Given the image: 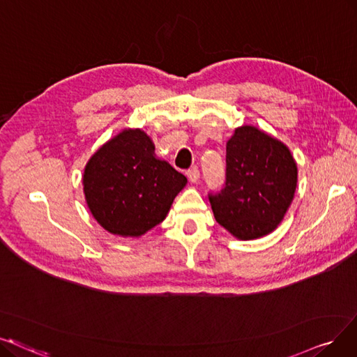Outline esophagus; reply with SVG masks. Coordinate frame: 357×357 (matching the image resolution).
<instances>
[{
	"label": "esophagus",
	"instance_id": "esophagus-1",
	"mask_svg": "<svg viewBox=\"0 0 357 357\" xmlns=\"http://www.w3.org/2000/svg\"><path fill=\"white\" fill-rule=\"evenodd\" d=\"M188 177L192 183H196L199 180V177H201V174H199V169L197 167H192L189 171H188Z\"/></svg>",
	"mask_w": 357,
	"mask_h": 357
}]
</instances>
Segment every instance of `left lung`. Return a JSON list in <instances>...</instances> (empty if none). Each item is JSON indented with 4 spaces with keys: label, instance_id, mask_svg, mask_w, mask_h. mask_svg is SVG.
Masks as SVG:
<instances>
[{
    "label": "left lung",
    "instance_id": "obj_1",
    "mask_svg": "<svg viewBox=\"0 0 357 357\" xmlns=\"http://www.w3.org/2000/svg\"><path fill=\"white\" fill-rule=\"evenodd\" d=\"M225 184L209 193L213 217L234 237L253 240L282 221L297 186L289 148L253 126L237 127L227 142Z\"/></svg>",
    "mask_w": 357,
    "mask_h": 357
}]
</instances>
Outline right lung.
<instances>
[{
    "instance_id": "obj_1",
    "label": "right lung",
    "mask_w": 357,
    "mask_h": 357,
    "mask_svg": "<svg viewBox=\"0 0 357 357\" xmlns=\"http://www.w3.org/2000/svg\"><path fill=\"white\" fill-rule=\"evenodd\" d=\"M188 178L155 156L151 137L124 129L99 148L83 173V192L98 224L111 234L139 237L162 222Z\"/></svg>"
}]
</instances>
